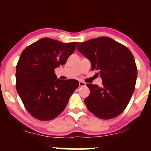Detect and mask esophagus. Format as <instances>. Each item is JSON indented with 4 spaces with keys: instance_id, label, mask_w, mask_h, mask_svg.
I'll return each mask as SVG.
<instances>
[{
    "instance_id": "obj_1",
    "label": "esophagus",
    "mask_w": 151,
    "mask_h": 151,
    "mask_svg": "<svg viewBox=\"0 0 151 151\" xmlns=\"http://www.w3.org/2000/svg\"><path fill=\"white\" fill-rule=\"evenodd\" d=\"M79 85H80V86H85L86 83H85V82H82V81H80L79 82Z\"/></svg>"
}]
</instances>
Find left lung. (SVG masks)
Instances as JSON below:
<instances>
[{"mask_svg": "<svg viewBox=\"0 0 151 151\" xmlns=\"http://www.w3.org/2000/svg\"><path fill=\"white\" fill-rule=\"evenodd\" d=\"M78 51L98 70L102 86L87 84L90 94L86 107L99 118L108 119L120 115L127 106L135 87L137 69L127 47L109 37H100L77 44Z\"/></svg>", "mask_w": 151, "mask_h": 151, "instance_id": "1", "label": "left lung"}]
</instances>
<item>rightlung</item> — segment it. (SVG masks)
I'll return each mask as SVG.
<instances>
[{
    "mask_svg": "<svg viewBox=\"0 0 151 151\" xmlns=\"http://www.w3.org/2000/svg\"><path fill=\"white\" fill-rule=\"evenodd\" d=\"M76 45L43 38L22 52L16 65V90L26 109L35 118L48 121L56 117L79 86L76 80L57 78L54 71L65 65Z\"/></svg>",
    "mask_w": 151,
    "mask_h": 151,
    "instance_id": "right-lung-1",
    "label": "right lung"
}]
</instances>
